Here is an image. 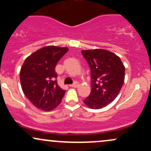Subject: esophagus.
<instances>
[{
  "label": "esophagus",
  "instance_id": "34e87169",
  "mask_svg": "<svg viewBox=\"0 0 151 151\" xmlns=\"http://www.w3.org/2000/svg\"><path fill=\"white\" fill-rule=\"evenodd\" d=\"M79 86V82H74L73 84H71V85H70L71 87H74V88H77Z\"/></svg>",
  "mask_w": 151,
  "mask_h": 151
}]
</instances>
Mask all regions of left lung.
<instances>
[{
	"label": "left lung",
	"mask_w": 151,
	"mask_h": 151,
	"mask_svg": "<svg viewBox=\"0 0 151 151\" xmlns=\"http://www.w3.org/2000/svg\"><path fill=\"white\" fill-rule=\"evenodd\" d=\"M91 69V91L84 100L91 109H99L111 103L120 92L125 79V67L120 58L106 50L81 51Z\"/></svg>",
	"instance_id": "left-lung-1"
}]
</instances>
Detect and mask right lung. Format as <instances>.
I'll return each mask as SVG.
<instances>
[{"mask_svg": "<svg viewBox=\"0 0 151 151\" xmlns=\"http://www.w3.org/2000/svg\"><path fill=\"white\" fill-rule=\"evenodd\" d=\"M68 50L46 46L25 59L20 69V84L24 94L36 108L50 111L61 103L65 90L55 80L58 77L55 67Z\"/></svg>", "mask_w": 151, "mask_h": 151, "instance_id": "1", "label": "right lung"}]
</instances>
